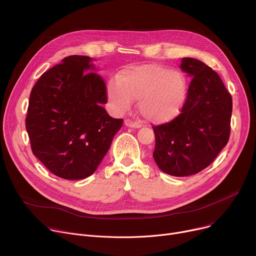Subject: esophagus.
Here are the masks:
<instances>
[{"instance_id":"1","label":"esophagus","mask_w":256,"mask_h":256,"mask_svg":"<svg viewBox=\"0 0 256 256\" xmlns=\"http://www.w3.org/2000/svg\"><path fill=\"white\" fill-rule=\"evenodd\" d=\"M124 124H126V126H128V128H138L140 126V124L138 122H134V120H126Z\"/></svg>"}]
</instances>
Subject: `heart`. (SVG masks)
I'll use <instances>...</instances> for the list:
<instances>
[{
  "mask_svg": "<svg viewBox=\"0 0 256 256\" xmlns=\"http://www.w3.org/2000/svg\"><path fill=\"white\" fill-rule=\"evenodd\" d=\"M188 92L186 77L178 70L156 64L124 68L116 83H110L107 95L118 112H126L134 98H138V110L153 124L174 120L184 104Z\"/></svg>",
  "mask_w": 256,
  "mask_h": 256,
  "instance_id": "1",
  "label": "heart"
}]
</instances>
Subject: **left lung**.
Returning <instances> with one entry per match:
<instances>
[{
	"label": "left lung",
	"mask_w": 256,
	"mask_h": 256,
	"mask_svg": "<svg viewBox=\"0 0 256 256\" xmlns=\"http://www.w3.org/2000/svg\"><path fill=\"white\" fill-rule=\"evenodd\" d=\"M181 70L192 77L180 114L153 126L154 160L172 176H188L206 168L227 144L232 97L214 70L202 62L184 58Z\"/></svg>",
	"instance_id": "1"
}]
</instances>
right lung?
<instances>
[{
    "label": "right lung",
    "instance_id": "add662e5",
    "mask_svg": "<svg viewBox=\"0 0 256 256\" xmlns=\"http://www.w3.org/2000/svg\"><path fill=\"white\" fill-rule=\"evenodd\" d=\"M91 60L64 58L44 72L29 97L25 124L32 153L64 179L93 174L124 122L102 107L106 85Z\"/></svg>",
    "mask_w": 256,
    "mask_h": 256
}]
</instances>
